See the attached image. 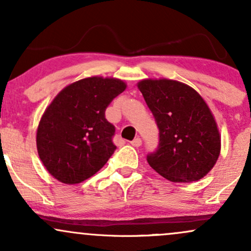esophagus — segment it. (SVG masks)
I'll return each mask as SVG.
<instances>
[{
	"mask_svg": "<svg viewBox=\"0 0 251 251\" xmlns=\"http://www.w3.org/2000/svg\"><path fill=\"white\" fill-rule=\"evenodd\" d=\"M131 145L134 146V148H139V146L142 145V139H140L139 137L134 138V139L131 142Z\"/></svg>",
	"mask_w": 251,
	"mask_h": 251,
	"instance_id": "1",
	"label": "esophagus"
}]
</instances>
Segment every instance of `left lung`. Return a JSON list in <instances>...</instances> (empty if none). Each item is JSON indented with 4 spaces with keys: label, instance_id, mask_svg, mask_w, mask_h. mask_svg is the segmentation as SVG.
Instances as JSON below:
<instances>
[{
    "label": "left lung",
    "instance_id": "obj_1",
    "mask_svg": "<svg viewBox=\"0 0 251 251\" xmlns=\"http://www.w3.org/2000/svg\"><path fill=\"white\" fill-rule=\"evenodd\" d=\"M159 129V144L146 159L175 183L196 181L214 168L221 152L217 125L208 105L190 86L174 80L138 83Z\"/></svg>",
    "mask_w": 251,
    "mask_h": 251
}]
</instances>
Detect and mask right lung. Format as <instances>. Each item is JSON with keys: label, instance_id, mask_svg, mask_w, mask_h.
I'll list each match as a JSON object with an SVG mask.
<instances>
[{"label": "right lung", "instance_id": "right-lung-1", "mask_svg": "<svg viewBox=\"0 0 251 251\" xmlns=\"http://www.w3.org/2000/svg\"><path fill=\"white\" fill-rule=\"evenodd\" d=\"M125 88L122 80L87 77L63 88L51 101L40 120L36 145L54 178L81 183L107 163L117 146L116 127L105 111Z\"/></svg>", "mask_w": 251, "mask_h": 251}]
</instances>
